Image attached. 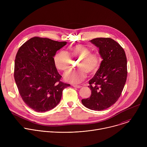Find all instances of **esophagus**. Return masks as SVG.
Masks as SVG:
<instances>
[{
  "label": "esophagus",
  "mask_w": 147,
  "mask_h": 147,
  "mask_svg": "<svg viewBox=\"0 0 147 147\" xmlns=\"http://www.w3.org/2000/svg\"><path fill=\"white\" fill-rule=\"evenodd\" d=\"M72 86H73V87H74V88H80L81 87V86H78V85H74V84H73V85H72Z\"/></svg>",
  "instance_id": "esophagus-1"
}]
</instances>
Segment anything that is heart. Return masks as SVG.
<instances>
[{
  "label": "heart",
  "instance_id": "heart-1",
  "mask_svg": "<svg viewBox=\"0 0 147 147\" xmlns=\"http://www.w3.org/2000/svg\"><path fill=\"white\" fill-rule=\"evenodd\" d=\"M77 70H72L67 72L65 75L66 81L72 83H78L84 80L87 73L90 74L96 72L100 66V59L96 54L91 53V50L82 44L70 47L67 52L63 51L57 52L53 56V63L56 67L66 71L71 65V60L78 59Z\"/></svg>",
  "mask_w": 147,
  "mask_h": 147
}]
</instances>
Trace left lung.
<instances>
[{
  "label": "left lung",
  "mask_w": 147,
  "mask_h": 147,
  "mask_svg": "<svg viewBox=\"0 0 147 147\" xmlns=\"http://www.w3.org/2000/svg\"><path fill=\"white\" fill-rule=\"evenodd\" d=\"M99 48L102 58L100 65L89 81L90 98L81 102L94 111L106 109L118 100L127 79V58L123 48L110 38H97L90 40Z\"/></svg>",
  "instance_id": "8db88e82"
}]
</instances>
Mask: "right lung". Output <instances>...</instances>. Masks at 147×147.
<instances>
[{
	"label": "right lung",
	"instance_id": "right-lung-1",
	"mask_svg": "<svg viewBox=\"0 0 147 147\" xmlns=\"http://www.w3.org/2000/svg\"><path fill=\"white\" fill-rule=\"evenodd\" d=\"M67 44L47 38L33 37L21 47L16 56L14 77L20 96L36 112L57 105L62 92L70 84L60 81L53 63L57 51Z\"/></svg>",
	"mask_w": 147,
	"mask_h": 147
}]
</instances>
